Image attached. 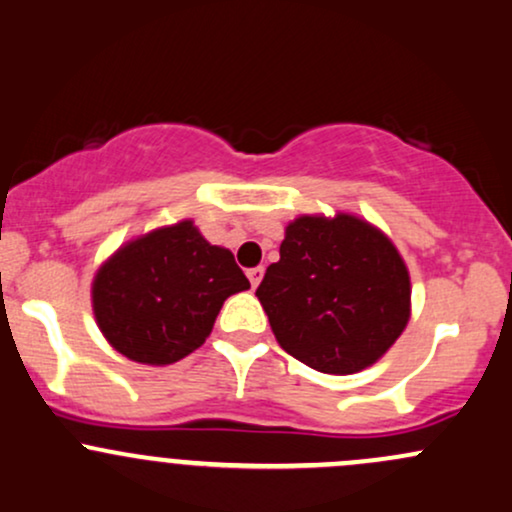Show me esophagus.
Masks as SVG:
<instances>
[{"label": "esophagus", "instance_id": "34e87169", "mask_svg": "<svg viewBox=\"0 0 512 512\" xmlns=\"http://www.w3.org/2000/svg\"><path fill=\"white\" fill-rule=\"evenodd\" d=\"M263 273H266V271H263V266L251 268V271L246 273V275H249V283H251V287H258V283H261V280H263Z\"/></svg>", "mask_w": 512, "mask_h": 512}]
</instances>
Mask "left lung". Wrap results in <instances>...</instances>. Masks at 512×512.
<instances>
[{
	"mask_svg": "<svg viewBox=\"0 0 512 512\" xmlns=\"http://www.w3.org/2000/svg\"><path fill=\"white\" fill-rule=\"evenodd\" d=\"M256 297L280 348L326 375L375 365L411 319L399 249L350 212L295 217Z\"/></svg>",
	"mask_w": 512,
	"mask_h": 512,
	"instance_id": "8db88e82",
	"label": "left lung"
}]
</instances>
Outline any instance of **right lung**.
<instances>
[{
  "label": "right lung",
  "instance_id": "right-lung-1",
  "mask_svg": "<svg viewBox=\"0 0 512 512\" xmlns=\"http://www.w3.org/2000/svg\"><path fill=\"white\" fill-rule=\"evenodd\" d=\"M249 287L232 251L181 220L113 251L94 275L91 307L120 355L171 365L203 346L227 297Z\"/></svg>",
  "mask_w": 512,
  "mask_h": 512
}]
</instances>
